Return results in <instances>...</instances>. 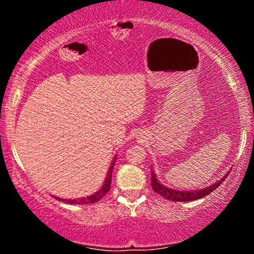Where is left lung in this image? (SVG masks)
I'll return each mask as SVG.
<instances>
[{
	"label": "left lung",
	"instance_id": "1",
	"mask_svg": "<svg viewBox=\"0 0 254 254\" xmlns=\"http://www.w3.org/2000/svg\"><path fill=\"white\" fill-rule=\"evenodd\" d=\"M229 173L224 174L223 178H221L220 180H217L216 183H214L212 185L208 186V188L200 189V190H193V191H179L174 190V189H170L167 186L162 185L161 183L159 182V179L156 178V174L151 171V188L153 190L156 192V193L161 194L162 197H165L166 199L174 200V202H191V200L199 199V198H203L208 196L209 193H211L215 189H217L218 186L221 185L224 182L227 176Z\"/></svg>",
	"mask_w": 254,
	"mask_h": 254
}]
</instances>
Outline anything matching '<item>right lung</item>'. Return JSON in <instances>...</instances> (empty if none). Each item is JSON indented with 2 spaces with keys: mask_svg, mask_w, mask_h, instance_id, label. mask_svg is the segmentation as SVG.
Segmentation results:
<instances>
[{
  "mask_svg": "<svg viewBox=\"0 0 254 254\" xmlns=\"http://www.w3.org/2000/svg\"><path fill=\"white\" fill-rule=\"evenodd\" d=\"M116 157H117V156H116ZM116 157L113 159V161L111 162L110 170H109V172H107V177H106V179H105L103 186H101V188L99 189L97 192H94V193L90 194V196L82 197V198H76V199H75V198H74V199H65V198H60V197H56V199L62 200V202L68 203V204H93V203H97L98 200H100L101 198H103L105 194H106L107 192L110 191L111 177H112V170H113V167H115Z\"/></svg>",
  "mask_w": 254,
  "mask_h": 254,
  "instance_id": "1",
  "label": "right lung"
}]
</instances>
